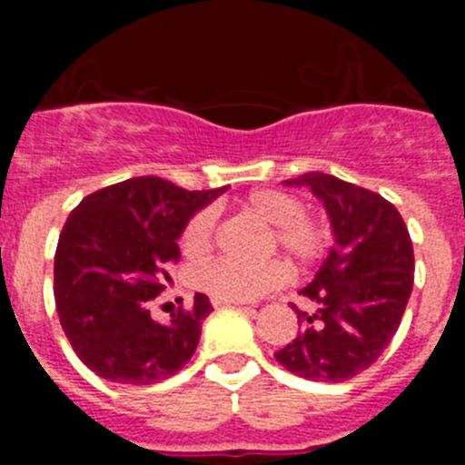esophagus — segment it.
Instances as JSON below:
<instances>
[{"instance_id":"34e87169","label":"esophagus","mask_w":465,"mask_h":465,"mask_svg":"<svg viewBox=\"0 0 465 465\" xmlns=\"http://www.w3.org/2000/svg\"><path fill=\"white\" fill-rule=\"evenodd\" d=\"M213 307H223V305H244L240 300H221V298H212Z\"/></svg>"}]
</instances>
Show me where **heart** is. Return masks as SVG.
<instances>
[{
  "label": "heart",
  "instance_id": "obj_1",
  "mask_svg": "<svg viewBox=\"0 0 465 465\" xmlns=\"http://www.w3.org/2000/svg\"><path fill=\"white\" fill-rule=\"evenodd\" d=\"M240 209L258 223L268 225L261 252H282L295 268H307L326 253L331 230L319 216L305 212L300 197L277 188H258L242 197ZM216 232V212L200 209L183 223L179 246L191 258H200L212 249ZM286 277L279 261L237 262L230 258H213L193 270V286L212 298L253 300L277 289Z\"/></svg>",
  "mask_w": 465,
  "mask_h": 465
}]
</instances>
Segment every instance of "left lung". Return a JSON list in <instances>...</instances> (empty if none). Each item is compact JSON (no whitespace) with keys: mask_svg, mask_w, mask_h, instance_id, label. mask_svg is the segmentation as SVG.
<instances>
[{"mask_svg":"<svg viewBox=\"0 0 465 465\" xmlns=\"http://www.w3.org/2000/svg\"><path fill=\"white\" fill-rule=\"evenodd\" d=\"M312 188L331 216L335 246L300 291L314 312H298L302 331L274 359L312 381H344L371 368L401 326L414 283L408 225L389 200L332 174L293 182Z\"/></svg>","mask_w":465,"mask_h":465,"instance_id":"8db88e82","label":"left lung"}]
</instances>
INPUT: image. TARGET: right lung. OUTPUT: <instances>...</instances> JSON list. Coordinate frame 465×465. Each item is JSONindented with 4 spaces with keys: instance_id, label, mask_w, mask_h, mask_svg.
<instances>
[{
    "instance_id": "obj_1",
    "label": "right lung",
    "mask_w": 465,
    "mask_h": 465,
    "mask_svg": "<svg viewBox=\"0 0 465 465\" xmlns=\"http://www.w3.org/2000/svg\"><path fill=\"white\" fill-rule=\"evenodd\" d=\"M225 191H186L160 176H137L84 197L55 249L53 293L63 331L94 375L118 384H155L195 354L204 293L167 323L151 319L179 261V235L197 209Z\"/></svg>"
}]
</instances>
